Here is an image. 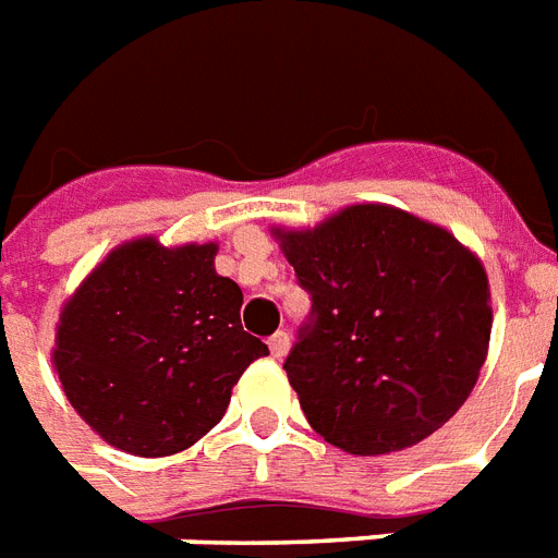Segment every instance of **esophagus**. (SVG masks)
<instances>
[{"label": "esophagus", "instance_id": "esophagus-1", "mask_svg": "<svg viewBox=\"0 0 558 558\" xmlns=\"http://www.w3.org/2000/svg\"><path fill=\"white\" fill-rule=\"evenodd\" d=\"M269 350H271V356L275 359H283L287 356V350H289V332H275L269 339Z\"/></svg>", "mask_w": 558, "mask_h": 558}]
</instances>
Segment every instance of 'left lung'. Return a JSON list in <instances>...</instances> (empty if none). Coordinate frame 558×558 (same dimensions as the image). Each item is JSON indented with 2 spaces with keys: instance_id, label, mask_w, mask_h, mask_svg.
I'll return each mask as SVG.
<instances>
[{
  "instance_id": "1",
  "label": "left lung",
  "mask_w": 558,
  "mask_h": 558,
  "mask_svg": "<svg viewBox=\"0 0 558 558\" xmlns=\"http://www.w3.org/2000/svg\"><path fill=\"white\" fill-rule=\"evenodd\" d=\"M275 234L313 301L283 371L315 432L350 454H390L449 423L493 330L475 254L390 205Z\"/></svg>"
}]
</instances>
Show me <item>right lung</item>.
<instances>
[{"label": "right lung", "instance_id": "obj_1", "mask_svg": "<svg viewBox=\"0 0 558 558\" xmlns=\"http://www.w3.org/2000/svg\"><path fill=\"white\" fill-rule=\"evenodd\" d=\"M217 245H121L63 306L54 367L74 411L116 449L177 454L222 420L231 388L269 353L240 324L243 292Z\"/></svg>", "mask_w": 558, "mask_h": 558}]
</instances>
